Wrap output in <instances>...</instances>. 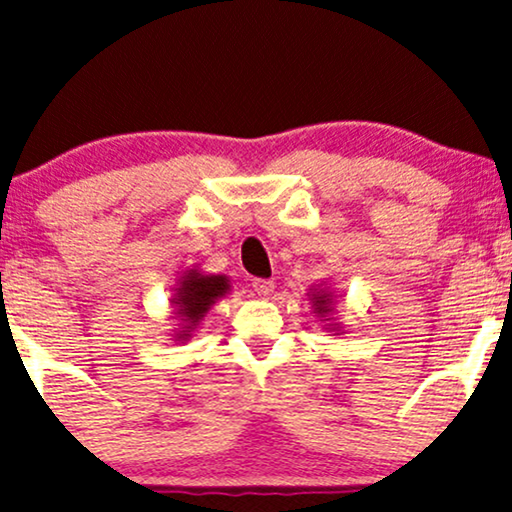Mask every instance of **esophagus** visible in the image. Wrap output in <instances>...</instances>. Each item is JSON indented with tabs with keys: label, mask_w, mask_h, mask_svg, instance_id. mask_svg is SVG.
<instances>
[{
	"label": "esophagus",
	"mask_w": 512,
	"mask_h": 512,
	"mask_svg": "<svg viewBox=\"0 0 512 512\" xmlns=\"http://www.w3.org/2000/svg\"><path fill=\"white\" fill-rule=\"evenodd\" d=\"M252 290H255V295L269 297L271 293H274V281H267V278H255V281H252Z\"/></svg>",
	"instance_id": "34e87169"
}]
</instances>
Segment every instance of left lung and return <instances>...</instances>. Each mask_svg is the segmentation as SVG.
<instances>
[{"mask_svg":"<svg viewBox=\"0 0 512 512\" xmlns=\"http://www.w3.org/2000/svg\"><path fill=\"white\" fill-rule=\"evenodd\" d=\"M307 295H309V302H312L314 316L319 321H323V328H326L328 333L340 335L342 333V323L338 319H333V316H335V293H333V288L328 286V283H321V286L309 288Z\"/></svg>","mask_w":512,"mask_h":512,"instance_id":"left-lung-1","label":"left lung"}]
</instances>
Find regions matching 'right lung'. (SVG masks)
Instances as JSON below:
<instances>
[{"label": "right lung", "mask_w": 512, "mask_h": 512, "mask_svg": "<svg viewBox=\"0 0 512 512\" xmlns=\"http://www.w3.org/2000/svg\"><path fill=\"white\" fill-rule=\"evenodd\" d=\"M229 290L231 281L224 274H205L198 267L181 271L170 300L172 314L177 319V328L172 333L174 342L191 340L208 316L212 304L229 295Z\"/></svg>", "instance_id": "right-lung-1"}]
</instances>
